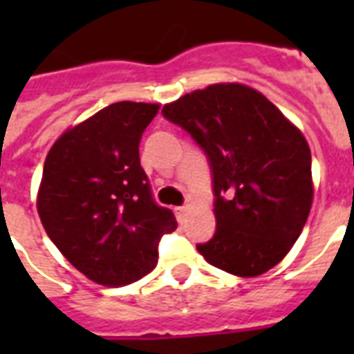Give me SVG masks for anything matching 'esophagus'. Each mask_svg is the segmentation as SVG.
I'll list each match as a JSON object with an SVG mask.
<instances>
[{"label": "esophagus", "mask_w": 354, "mask_h": 354, "mask_svg": "<svg viewBox=\"0 0 354 354\" xmlns=\"http://www.w3.org/2000/svg\"><path fill=\"white\" fill-rule=\"evenodd\" d=\"M176 216H178V221L180 222H183V218H185V215H187V211H189V207L187 205H180V207H176Z\"/></svg>", "instance_id": "obj_1"}]
</instances>
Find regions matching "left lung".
Wrapping results in <instances>:
<instances>
[{
  "label": "left lung",
  "mask_w": 354,
  "mask_h": 354,
  "mask_svg": "<svg viewBox=\"0 0 354 354\" xmlns=\"http://www.w3.org/2000/svg\"><path fill=\"white\" fill-rule=\"evenodd\" d=\"M209 161L216 232L196 244L216 268L255 277L290 252L313 205L310 149L259 91L213 84L165 104Z\"/></svg>",
  "instance_id": "8db88e82"
}]
</instances>
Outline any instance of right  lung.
Returning a JSON list of instances; mask_svg holds the SVG:
<instances>
[{
    "label": "right lung",
    "instance_id": "1",
    "mask_svg": "<svg viewBox=\"0 0 354 354\" xmlns=\"http://www.w3.org/2000/svg\"><path fill=\"white\" fill-rule=\"evenodd\" d=\"M158 104L122 101L62 133L46 158L38 215L62 255L99 285L121 286L158 263L174 213L156 204L139 141Z\"/></svg>",
    "mask_w": 354,
    "mask_h": 354
}]
</instances>
